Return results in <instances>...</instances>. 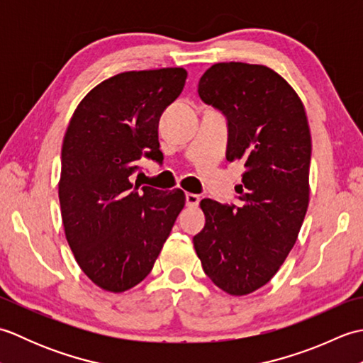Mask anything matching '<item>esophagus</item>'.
Returning <instances> with one entry per match:
<instances>
[{
    "label": "esophagus",
    "instance_id": "34e87169",
    "mask_svg": "<svg viewBox=\"0 0 363 363\" xmlns=\"http://www.w3.org/2000/svg\"><path fill=\"white\" fill-rule=\"evenodd\" d=\"M199 195H195V194H186V204L189 207H196L199 204Z\"/></svg>",
    "mask_w": 363,
    "mask_h": 363
}]
</instances>
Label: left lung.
<instances>
[{
    "mask_svg": "<svg viewBox=\"0 0 363 363\" xmlns=\"http://www.w3.org/2000/svg\"><path fill=\"white\" fill-rule=\"evenodd\" d=\"M198 95L228 121L229 162L245 172L235 204L204 198L206 225L194 237L204 273L229 295L256 291L295 245L309 206L312 142L304 106L272 68L215 64Z\"/></svg>",
    "mask_w": 363,
    "mask_h": 363,
    "instance_id": "obj_1",
    "label": "left lung"
}]
</instances>
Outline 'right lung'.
I'll return each instance as SVG.
<instances>
[{
	"label": "right lung",
	"mask_w": 363,
	"mask_h": 363,
	"mask_svg": "<svg viewBox=\"0 0 363 363\" xmlns=\"http://www.w3.org/2000/svg\"><path fill=\"white\" fill-rule=\"evenodd\" d=\"M184 68L126 72L91 89L76 107L62 145L59 201L67 242L91 282L120 293L154 267L182 190L133 186L142 157L159 160V120L181 95Z\"/></svg>",
	"instance_id": "1"
}]
</instances>
